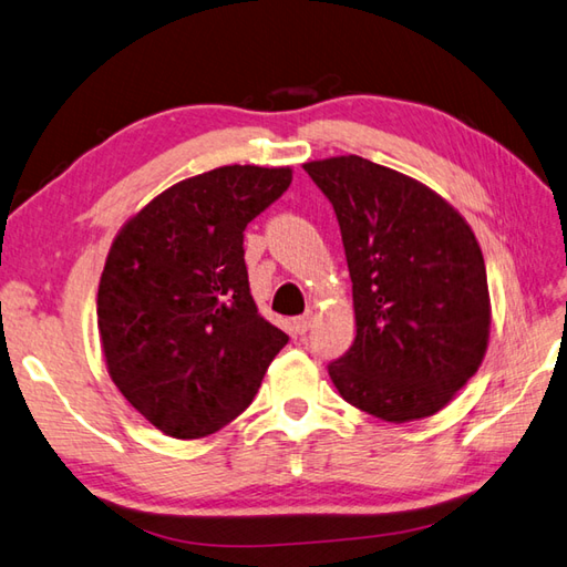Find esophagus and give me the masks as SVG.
Here are the masks:
<instances>
[{
	"mask_svg": "<svg viewBox=\"0 0 567 567\" xmlns=\"http://www.w3.org/2000/svg\"><path fill=\"white\" fill-rule=\"evenodd\" d=\"M312 322H316V312H303V316H298L296 320H293V327H296V332L298 334H306L310 327H312Z\"/></svg>",
	"mask_w": 567,
	"mask_h": 567,
	"instance_id": "1",
	"label": "esophagus"
}]
</instances>
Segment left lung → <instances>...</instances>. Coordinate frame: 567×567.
I'll use <instances>...</instances> for the list:
<instances>
[{
	"mask_svg": "<svg viewBox=\"0 0 567 567\" xmlns=\"http://www.w3.org/2000/svg\"><path fill=\"white\" fill-rule=\"evenodd\" d=\"M342 233L357 337L327 371L385 422L430 417L468 383L489 337L481 245L432 188L359 155L308 162Z\"/></svg>",
	"mask_w": 567,
	"mask_h": 567,
	"instance_id": "8db88e82",
	"label": "left lung"
}]
</instances>
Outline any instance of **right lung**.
Returning a JSON list of instances; mask_svg holds the SVG:
<instances>
[{"instance_id":"1","label":"right lung","mask_w":567,"mask_h":567,"mask_svg":"<svg viewBox=\"0 0 567 567\" xmlns=\"http://www.w3.org/2000/svg\"><path fill=\"white\" fill-rule=\"evenodd\" d=\"M288 186V167H218L162 192L111 245L96 308L106 367L167 436L233 422L288 342L259 316L243 247Z\"/></svg>"}]
</instances>
